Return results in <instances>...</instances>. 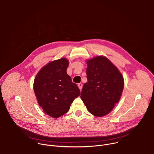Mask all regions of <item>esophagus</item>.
Listing matches in <instances>:
<instances>
[{
  "mask_svg": "<svg viewBox=\"0 0 154 154\" xmlns=\"http://www.w3.org/2000/svg\"><path fill=\"white\" fill-rule=\"evenodd\" d=\"M82 86H83V85L82 84V83H79L78 84V87L79 88V89H80V90L81 91L82 90Z\"/></svg>",
  "mask_w": 154,
  "mask_h": 154,
  "instance_id": "1",
  "label": "esophagus"
}]
</instances>
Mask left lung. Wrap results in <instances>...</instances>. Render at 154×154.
I'll use <instances>...</instances> for the list:
<instances>
[{"label":"left lung","instance_id":"obj_1","mask_svg":"<svg viewBox=\"0 0 154 154\" xmlns=\"http://www.w3.org/2000/svg\"><path fill=\"white\" fill-rule=\"evenodd\" d=\"M86 62L88 82L83 85L80 98L90 113L102 117L119 101L124 78L116 66L104 56H96Z\"/></svg>","mask_w":154,"mask_h":154}]
</instances>
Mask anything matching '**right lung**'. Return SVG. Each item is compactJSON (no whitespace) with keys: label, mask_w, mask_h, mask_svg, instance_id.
<instances>
[{"label":"right lung","mask_w":154,"mask_h":154,"mask_svg":"<svg viewBox=\"0 0 154 154\" xmlns=\"http://www.w3.org/2000/svg\"><path fill=\"white\" fill-rule=\"evenodd\" d=\"M68 65L66 58L50 61L39 71L34 80L38 105L46 115L54 118L66 113L80 94L77 85L66 72Z\"/></svg>","instance_id":"add662e5"}]
</instances>
